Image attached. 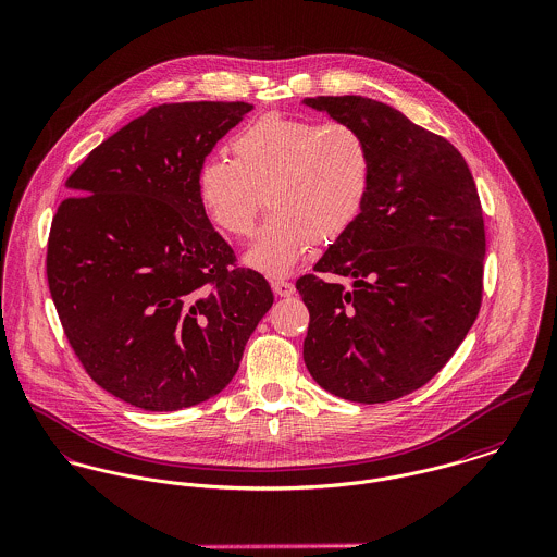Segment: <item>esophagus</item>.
<instances>
[{"mask_svg":"<svg viewBox=\"0 0 557 557\" xmlns=\"http://www.w3.org/2000/svg\"><path fill=\"white\" fill-rule=\"evenodd\" d=\"M271 288L277 297H293L295 295V284L286 280H271Z\"/></svg>","mask_w":557,"mask_h":557,"instance_id":"1","label":"esophagus"}]
</instances>
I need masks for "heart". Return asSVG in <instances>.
<instances>
[{
	"instance_id": "obj_1",
	"label": "heart",
	"mask_w": 557,
	"mask_h": 557,
	"mask_svg": "<svg viewBox=\"0 0 557 557\" xmlns=\"http://www.w3.org/2000/svg\"><path fill=\"white\" fill-rule=\"evenodd\" d=\"M231 159L208 157L197 197L220 233L248 239L264 203L271 218L248 250L250 267L286 275L313 244L339 242L373 188V152L351 125L264 114L231 139Z\"/></svg>"
}]
</instances>
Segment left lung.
Returning a JSON list of instances; mask_svg holds the SVG:
<instances>
[{"label":"left lung","instance_id":"obj_1","mask_svg":"<svg viewBox=\"0 0 557 557\" xmlns=\"http://www.w3.org/2000/svg\"><path fill=\"white\" fill-rule=\"evenodd\" d=\"M305 103L358 128L373 188L356 224L297 280L309 309L302 360L326 392L387 403L429 384L465 342L483 299L485 226L465 157L382 101L343 95Z\"/></svg>","mask_w":557,"mask_h":557}]
</instances>
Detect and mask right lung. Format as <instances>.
I'll return each instance as SVG.
<instances>
[{
  "label": "right lung",
  "instance_id": "1",
  "mask_svg": "<svg viewBox=\"0 0 557 557\" xmlns=\"http://www.w3.org/2000/svg\"><path fill=\"white\" fill-rule=\"evenodd\" d=\"M244 101L150 108L101 141L65 186L46 275L88 377L146 411L212 398L273 305L197 197V170L248 112Z\"/></svg>",
  "mask_w": 557,
  "mask_h": 557
}]
</instances>
